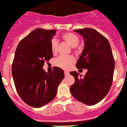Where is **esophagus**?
<instances>
[{"mask_svg": "<svg viewBox=\"0 0 127 127\" xmlns=\"http://www.w3.org/2000/svg\"><path fill=\"white\" fill-rule=\"evenodd\" d=\"M69 74V72L68 71H64V75H68Z\"/></svg>", "mask_w": 127, "mask_h": 127, "instance_id": "esophagus-1", "label": "esophagus"}]
</instances>
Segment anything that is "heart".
Listing matches in <instances>:
<instances>
[{"instance_id":"heart-1","label":"heart","mask_w":127,"mask_h":127,"mask_svg":"<svg viewBox=\"0 0 127 127\" xmlns=\"http://www.w3.org/2000/svg\"><path fill=\"white\" fill-rule=\"evenodd\" d=\"M63 38L72 47H75L79 44L80 39L75 33L71 32L65 33L63 35ZM58 41L56 38H53L51 41V49L53 54H56L58 51ZM75 62V58L73 56H59L54 61V64L62 69H67L70 68Z\"/></svg>"}]
</instances>
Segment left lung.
<instances>
[{
	"instance_id": "left-lung-1",
	"label": "left lung",
	"mask_w": 127,
	"mask_h": 127,
	"mask_svg": "<svg viewBox=\"0 0 127 127\" xmlns=\"http://www.w3.org/2000/svg\"><path fill=\"white\" fill-rule=\"evenodd\" d=\"M75 32L82 35L85 43L76 66L87 72L83 78L76 71L70 72L75 77L70 92L80 102L94 105L106 96L113 83L115 60L111 48L107 38L95 30L85 28Z\"/></svg>"
}]
</instances>
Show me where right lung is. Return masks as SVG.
Segmentation results:
<instances>
[{
	"instance_id": "1",
	"label": "right lung",
	"mask_w": 127,
	"mask_h": 127,
	"mask_svg": "<svg viewBox=\"0 0 127 127\" xmlns=\"http://www.w3.org/2000/svg\"><path fill=\"white\" fill-rule=\"evenodd\" d=\"M55 30L37 28L23 38L16 50L12 75L18 94L26 104L41 108L53 100L58 85L64 77L61 68L51 73L43 69L45 61L53 57L51 41Z\"/></svg>"
}]
</instances>
